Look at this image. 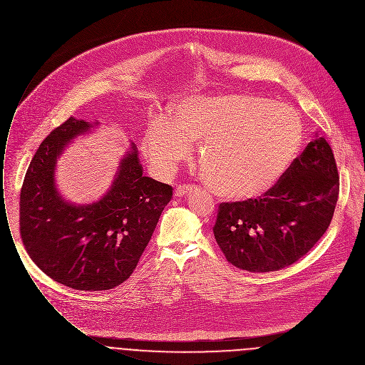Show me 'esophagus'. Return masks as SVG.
Wrapping results in <instances>:
<instances>
[{
	"instance_id": "obj_1",
	"label": "esophagus",
	"mask_w": 365,
	"mask_h": 365,
	"mask_svg": "<svg viewBox=\"0 0 365 365\" xmlns=\"http://www.w3.org/2000/svg\"><path fill=\"white\" fill-rule=\"evenodd\" d=\"M192 187L191 185H180L177 190H175V197L177 198H181V197H185L191 192Z\"/></svg>"
}]
</instances>
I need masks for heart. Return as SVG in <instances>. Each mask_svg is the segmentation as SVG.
Returning <instances> with one entry per match:
<instances>
[{"label":"heart","mask_w":365,"mask_h":365,"mask_svg":"<svg viewBox=\"0 0 365 365\" xmlns=\"http://www.w3.org/2000/svg\"><path fill=\"white\" fill-rule=\"evenodd\" d=\"M297 113L263 98L222 93L178 102L170 119L148 123L141 148L160 175H171L198 145L205 184L220 197L249 201L267 194L299 154Z\"/></svg>","instance_id":"obj_1"}]
</instances>
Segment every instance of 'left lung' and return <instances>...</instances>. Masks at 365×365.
Here are the masks:
<instances>
[{"mask_svg":"<svg viewBox=\"0 0 365 365\" xmlns=\"http://www.w3.org/2000/svg\"><path fill=\"white\" fill-rule=\"evenodd\" d=\"M339 185L331 147L316 135L263 198L221 204L214 237L234 266L259 273L280 270L324 235Z\"/></svg>","mask_w":365,"mask_h":365,"instance_id":"8db88e82","label":"left lung"}]
</instances>
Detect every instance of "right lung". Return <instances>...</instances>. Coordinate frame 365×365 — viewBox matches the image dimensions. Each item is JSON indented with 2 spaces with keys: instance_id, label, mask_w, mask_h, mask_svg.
Instances as JSON below:
<instances>
[{
  "instance_id": "obj_1",
  "label": "right lung",
  "mask_w": 365,
  "mask_h": 365,
  "mask_svg": "<svg viewBox=\"0 0 365 365\" xmlns=\"http://www.w3.org/2000/svg\"><path fill=\"white\" fill-rule=\"evenodd\" d=\"M101 125L71 118L36 150L24 178L19 228L25 249L51 279L85 292L109 290L130 277L150 242L173 188L143 175L130 141L112 185L91 204L68 201L56 185V164L69 143Z\"/></svg>"
}]
</instances>
